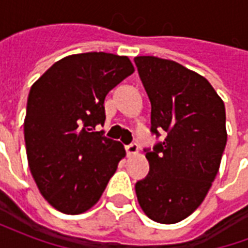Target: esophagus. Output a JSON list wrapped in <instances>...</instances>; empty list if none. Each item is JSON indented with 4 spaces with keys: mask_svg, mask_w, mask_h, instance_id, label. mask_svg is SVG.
I'll list each match as a JSON object with an SVG mask.
<instances>
[{
    "mask_svg": "<svg viewBox=\"0 0 248 248\" xmlns=\"http://www.w3.org/2000/svg\"><path fill=\"white\" fill-rule=\"evenodd\" d=\"M126 153L127 155H134L138 153V145L137 143H130V145L126 146Z\"/></svg>",
    "mask_w": 248,
    "mask_h": 248,
    "instance_id": "obj_1",
    "label": "esophagus"
}]
</instances>
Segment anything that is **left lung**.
<instances>
[{
	"label": "left lung",
	"instance_id": "obj_1",
	"mask_svg": "<svg viewBox=\"0 0 248 248\" xmlns=\"http://www.w3.org/2000/svg\"><path fill=\"white\" fill-rule=\"evenodd\" d=\"M151 102V133L163 142L146 149L147 177L135 183L143 213L172 224L197 210L217 177L227 131L222 98L204 77L175 61L134 58Z\"/></svg>",
	"mask_w": 248,
	"mask_h": 248
}]
</instances>
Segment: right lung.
<instances>
[{"mask_svg":"<svg viewBox=\"0 0 248 248\" xmlns=\"http://www.w3.org/2000/svg\"><path fill=\"white\" fill-rule=\"evenodd\" d=\"M133 73L127 57L82 53L56 62L30 89L24 122L29 169L58 211L92 208L126 155L121 142L95 127L105 124L108 93Z\"/></svg>","mask_w":248,"mask_h":248,"instance_id":"1","label":"right lung"}]
</instances>
